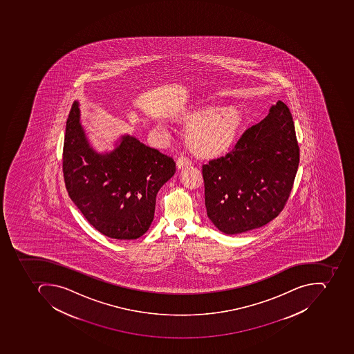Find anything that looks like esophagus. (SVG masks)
Instances as JSON below:
<instances>
[{
  "label": "esophagus",
  "mask_w": 354,
  "mask_h": 354,
  "mask_svg": "<svg viewBox=\"0 0 354 354\" xmlns=\"http://www.w3.org/2000/svg\"><path fill=\"white\" fill-rule=\"evenodd\" d=\"M191 159L184 155H180V157H178V160H176V166H178V169L188 166V165H191Z\"/></svg>",
  "instance_id": "1"
}]
</instances>
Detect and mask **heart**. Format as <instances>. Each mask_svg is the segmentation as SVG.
I'll use <instances>...</instances> for the list:
<instances>
[{"mask_svg":"<svg viewBox=\"0 0 354 354\" xmlns=\"http://www.w3.org/2000/svg\"><path fill=\"white\" fill-rule=\"evenodd\" d=\"M188 133L196 147L203 151H221L227 147L235 136L237 115L233 111L195 115Z\"/></svg>","mask_w":354,"mask_h":354,"instance_id":"b5f03b06","label":"heart"}]
</instances>
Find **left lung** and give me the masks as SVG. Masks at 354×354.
<instances>
[{"label":"left lung","mask_w":354,"mask_h":354,"mask_svg":"<svg viewBox=\"0 0 354 354\" xmlns=\"http://www.w3.org/2000/svg\"><path fill=\"white\" fill-rule=\"evenodd\" d=\"M299 153L292 115L279 100L231 151L203 165L205 203L212 223L234 235L271 222L288 201Z\"/></svg>","instance_id":"8db88e82"}]
</instances>
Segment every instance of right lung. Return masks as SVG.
I'll return each instance as SVG.
<instances>
[{
    "label": "right lung",
    "mask_w": 354,
    "mask_h": 354,
    "mask_svg": "<svg viewBox=\"0 0 354 354\" xmlns=\"http://www.w3.org/2000/svg\"><path fill=\"white\" fill-rule=\"evenodd\" d=\"M63 172L69 197L91 225L111 239H136L151 226L156 196L176 174V162L130 136H121L111 153H96L75 102L66 123Z\"/></svg>",
    "instance_id": "1"
}]
</instances>
